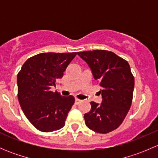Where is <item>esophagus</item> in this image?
Instances as JSON below:
<instances>
[{"label":"esophagus","instance_id":"34e87169","mask_svg":"<svg viewBox=\"0 0 158 158\" xmlns=\"http://www.w3.org/2000/svg\"><path fill=\"white\" fill-rule=\"evenodd\" d=\"M80 102H81L80 99H79V98H76V104H79Z\"/></svg>","mask_w":158,"mask_h":158}]
</instances>
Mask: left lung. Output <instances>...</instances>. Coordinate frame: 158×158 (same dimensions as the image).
<instances>
[{"label":"left lung","instance_id":"1","mask_svg":"<svg viewBox=\"0 0 158 158\" xmlns=\"http://www.w3.org/2000/svg\"><path fill=\"white\" fill-rule=\"evenodd\" d=\"M78 55L92 69L102 98L101 105L90 102V111L84 114L85 125L97 133H109L122 125L131 106L135 79L130 66L111 51L95 49Z\"/></svg>","mask_w":158,"mask_h":158}]
</instances>
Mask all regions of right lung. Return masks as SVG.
Instances as JSON below:
<instances>
[{
    "mask_svg": "<svg viewBox=\"0 0 158 158\" xmlns=\"http://www.w3.org/2000/svg\"><path fill=\"white\" fill-rule=\"evenodd\" d=\"M77 52H43L28 59L17 74V97L27 118L36 129L52 132L65 125L75 102L50 89L56 85Z\"/></svg>",
    "mask_w": 158,
    "mask_h": 158,
    "instance_id": "add662e5",
    "label": "right lung"
}]
</instances>
